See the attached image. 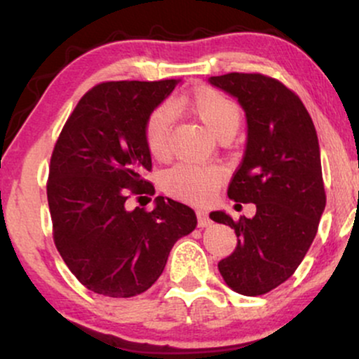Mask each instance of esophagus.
Wrapping results in <instances>:
<instances>
[{"mask_svg": "<svg viewBox=\"0 0 359 359\" xmlns=\"http://www.w3.org/2000/svg\"><path fill=\"white\" fill-rule=\"evenodd\" d=\"M196 216H197V226H199V228H208L209 224H211V219H209V216H208V212L205 211H196Z\"/></svg>", "mask_w": 359, "mask_h": 359, "instance_id": "esophagus-1", "label": "esophagus"}]
</instances>
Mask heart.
<instances>
[{"label":"heart","instance_id":"b5f03b06","mask_svg":"<svg viewBox=\"0 0 359 359\" xmlns=\"http://www.w3.org/2000/svg\"><path fill=\"white\" fill-rule=\"evenodd\" d=\"M170 111H185L203 123L205 130L216 138H228L238 130L241 121V109L236 101L219 93L211 86H199L187 96L174 97L168 102ZM168 133H170V113L165 108L151 111L145 123V143L155 160L168 155ZM221 167L191 165L177 163L165 172L162 179L163 191L187 203H204L212 196L222 182Z\"/></svg>","mask_w":359,"mask_h":359}]
</instances>
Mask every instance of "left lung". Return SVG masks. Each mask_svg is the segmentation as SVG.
<instances>
[{
    "label": "left lung",
    "instance_id": "obj_1",
    "mask_svg": "<svg viewBox=\"0 0 359 359\" xmlns=\"http://www.w3.org/2000/svg\"><path fill=\"white\" fill-rule=\"evenodd\" d=\"M209 82L238 97L246 111V150L228 196L257 204L251 219L211 212L238 236L217 269L234 292L257 297L290 278L314 241L325 208L319 142L304 102L275 77L229 72Z\"/></svg>",
    "mask_w": 359,
    "mask_h": 359
}]
</instances>
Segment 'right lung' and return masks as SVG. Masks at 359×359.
I'll return each instance as SVG.
<instances>
[{"label": "right lung", "instance_id": "right-lung-1", "mask_svg": "<svg viewBox=\"0 0 359 359\" xmlns=\"http://www.w3.org/2000/svg\"><path fill=\"white\" fill-rule=\"evenodd\" d=\"M180 79L108 81L81 97L50 156L47 199L53 243L89 290L126 299L162 275L172 246L196 228L189 205L158 196L156 208H126L154 196L147 118Z\"/></svg>", "mask_w": 359, "mask_h": 359}]
</instances>
